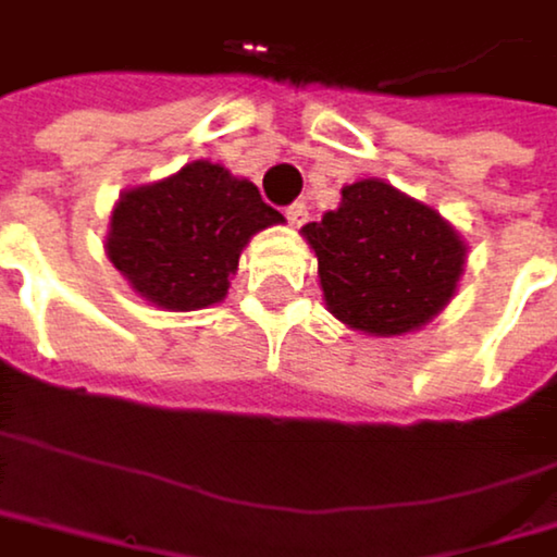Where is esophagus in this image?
<instances>
[{"label": "esophagus", "mask_w": 557, "mask_h": 557, "mask_svg": "<svg viewBox=\"0 0 557 557\" xmlns=\"http://www.w3.org/2000/svg\"><path fill=\"white\" fill-rule=\"evenodd\" d=\"M287 220H290V226H304V223L310 220L307 203H290V207H287Z\"/></svg>", "instance_id": "34e87169"}]
</instances>
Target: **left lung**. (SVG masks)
Returning <instances> with one entry per match:
<instances>
[{
    "label": "left lung",
    "mask_w": 557,
    "mask_h": 557,
    "mask_svg": "<svg viewBox=\"0 0 557 557\" xmlns=\"http://www.w3.org/2000/svg\"><path fill=\"white\" fill-rule=\"evenodd\" d=\"M327 310L347 327L397 337L424 327L455 297L468 247L437 210L384 180L341 189V207L307 223Z\"/></svg>",
    "instance_id": "left-lung-1"
}]
</instances>
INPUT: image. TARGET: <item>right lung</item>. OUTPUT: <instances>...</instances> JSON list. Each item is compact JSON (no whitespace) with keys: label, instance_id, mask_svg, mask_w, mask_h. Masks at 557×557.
<instances>
[{"label":"right lung","instance_id":"1","mask_svg":"<svg viewBox=\"0 0 557 557\" xmlns=\"http://www.w3.org/2000/svg\"><path fill=\"white\" fill-rule=\"evenodd\" d=\"M284 223L250 180L194 160L180 173L133 186L110 216L106 253L129 287L163 310L220 304L253 233Z\"/></svg>","mask_w":557,"mask_h":557}]
</instances>
